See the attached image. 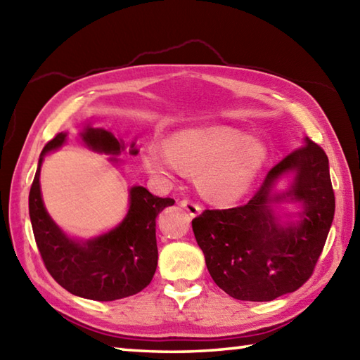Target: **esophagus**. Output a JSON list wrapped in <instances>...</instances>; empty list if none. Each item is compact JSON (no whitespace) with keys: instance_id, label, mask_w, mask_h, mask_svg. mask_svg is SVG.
I'll return each instance as SVG.
<instances>
[{"instance_id":"34e87169","label":"esophagus","mask_w":360,"mask_h":360,"mask_svg":"<svg viewBox=\"0 0 360 360\" xmlns=\"http://www.w3.org/2000/svg\"><path fill=\"white\" fill-rule=\"evenodd\" d=\"M181 207H184L192 217L200 215L201 210H202L200 202H196V201H193V200H188V198H187V200H182V201H181Z\"/></svg>"}]
</instances>
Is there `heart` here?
Here are the masks:
<instances>
[{
	"instance_id": "b5f03b06",
	"label": "heart",
	"mask_w": 360,
	"mask_h": 360,
	"mask_svg": "<svg viewBox=\"0 0 360 360\" xmlns=\"http://www.w3.org/2000/svg\"><path fill=\"white\" fill-rule=\"evenodd\" d=\"M269 150L263 141L231 127L188 128L176 131L167 143H151L143 151L150 173L176 176L200 172L205 193L221 202L246 195L262 173Z\"/></svg>"
}]
</instances>
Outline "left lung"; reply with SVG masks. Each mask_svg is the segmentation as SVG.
<instances>
[{
    "mask_svg": "<svg viewBox=\"0 0 360 360\" xmlns=\"http://www.w3.org/2000/svg\"><path fill=\"white\" fill-rule=\"evenodd\" d=\"M294 172L286 194L271 195L283 174ZM300 200L301 221L280 225L272 202ZM335 198L328 156L304 139L266 174L248 204L204 210L192 221L193 233L213 281L236 300L271 302L294 292L314 272L334 218Z\"/></svg>",
    "mask_w": 360,
    "mask_h": 360,
    "instance_id": "left-lung-1",
    "label": "left lung"
}]
</instances>
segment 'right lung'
I'll use <instances>...</instances> for the list:
<instances>
[{
    "mask_svg": "<svg viewBox=\"0 0 360 360\" xmlns=\"http://www.w3.org/2000/svg\"><path fill=\"white\" fill-rule=\"evenodd\" d=\"M82 139L91 150L106 155L124 150V142L105 128L86 125ZM65 141L66 133H58L44 145L29 192L30 223L46 269L68 292L89 300L112 302L141 292L150 285L158 266L156 217L174 200L136 186L129 190L127 217L116 229L85 243L71 240L48 215L40 192L43 156L62 147ZM129 153L137 155L134 143Z\"/></svg>",
    "mask_w": 360,
    "mask_h": 360,
    "instance_id": "add662e5",
    "label": "right lung"
}]
</instances>
